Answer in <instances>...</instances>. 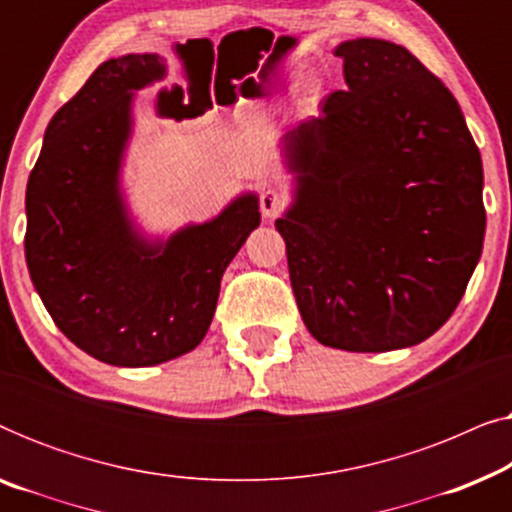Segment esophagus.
<instances>
[{
    "label": "esophagus",
    "mask_w": 512,
    "mask_h": 512,
    "mask_svg": "<svg viewBox=\"0 0 512 512\" xmlns=\"http://www.w3.org/2000/svg\"><path fill=\"white\" fill-rule=\"evenodd\" d=\"M286 207V198L284 193L275 191V188H265V191L261 193V214L265 216V219H275V216H279V212Z\"/></svg>",
    "instance_id": "esophagus-1"
}]
</instances>
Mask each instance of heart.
I'll list each match as a JSON object with an SVG mask.
<instances>
[{"instance_id": "heart-1", "label": "heart", "mask_w": 512, "mask_h": 512, "mask_svg": "<svg viewBox=\"0 0 512 512\" xmlns=\"http://www.w3.org/2000/svg\"><path fill=\"white\" fill-rule=\"evenodd\" d=\"M310 88H314V86H312V83H310Z\"/></svg>"}]
</instances>
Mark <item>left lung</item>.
Listing matches in <instances>:
<instances>
[{
	"label": "left lung",
	"mask_w": 512,
	"mask_h": 512,
	"mask_svg": "<svg viewBox=\"0 0 512 512\" xmlns=\"http://www.w3.org/2000/svg\"><path fill=\"white\" fill-rule=\"evenodd\" d=\"M345 90L286 132L293 202L275 221L321 345L391 352L438 331L482 254V160L457 100L408 48L349 39Z\"/></svg>",
	"instance_id": "8db88e82"
}]
</instances>
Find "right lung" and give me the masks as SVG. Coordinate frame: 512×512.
I'll return each mask as SVG.
<instances>
[{
	"instance_id": "1",
	"label": "right lung",
	"mask_w": 512,
	"mask_h": 512,
	"mask_svg": "<svg viewBox=\"0 0 512 512\" xmlns=\"http://www.w3.org/2000/svg\"><path fill=\"white\" fill-rule=\"evenodd\" d=\"M165 74L158 53L102 62L48 123L25 193V261L39 298L76 347L123 368L200 345L223 272L261 223L256 193H244L167 240L139 233L121 165L135 93Z\"/></svg>"
}]
</instances>
